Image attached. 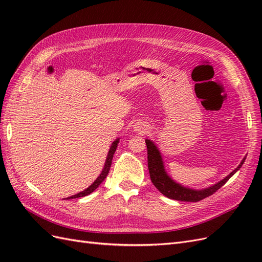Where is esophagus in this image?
Wrapping results in <instances>:
<instances>
[{
	"label": "esophagus",
	"instance_id": "esophagus-1",
	"mask_svg": "<svg viewBox=\"0 0 262 262\" xmlns=\"http://www.w3.org/2000/svg\"><path fill=\"white\" fill-rule=\"evenodd\" d=\"M138 128H139V129H138V131H140V132H144V133H145V132H147V130H148L147 126H145L144 124H143V125H142V124H141V125H139Z\"/></svg>",
	"mask_w": 262,
	"mask_h": 262
}]
</instances>
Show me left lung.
<instances>
[{"label": "left lung", "instance_id": "1", "mask_svg": "<svg viewBox=\"0 0 262 262\" xmlns=\"http://www.w3.org/2000/svg\"><path fill=\"white\" fill-rule=\"evenodd\" d=\"M145 143L147 147V165H148L149 177L153 182V185L156 187V189H158V191L163 193L165 196H167L172 200H178V201L198 202L204 199V198L210 196L214 192H216L221 187H223L226 184L227 180L242 167V165L246 160V158H244L238 167H237L235 170H233L223 180L217 182L216 185L203 190H192V189L182 187L179 184H177V182L171 180V178H169L167 176V173L165 172L160 150H158V148L154 145L152 141L145 140Z\"/></svg>", "mask_w": 262, "mask_h": 262}]
</instances>
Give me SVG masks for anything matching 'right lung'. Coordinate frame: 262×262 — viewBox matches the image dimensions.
Instances as JSON below:
<instances>
[{"label":"right lung","mask_w":262,"mask_h":262,"mask_svg":"<svg viewBox=\"0 0 262 262\" xmlns=\"http://www.w3.org/2000/svg\"><path fill=\"white\" fill-rule=\"evenodd\" d=\"M118 143H119V140H116V141L114 142V143H113L112 147H110L108 156H107V160H106V163H105V167H104V169H102V171H101V173L99 175V177L93 182V185H91L89 188L85 189L84 191L78 192L77 194H74V195H72V196H69V198H67V199H76V198L89 195V194H91V193L94 191V190L96 189V188L101 184L102 181L105 180V178L107 177L108 172H109V170H110V166H112L113 157H114V154H115V152H116V148H117Z\"/></svg>","instance_id":"1"}]
</instances>
